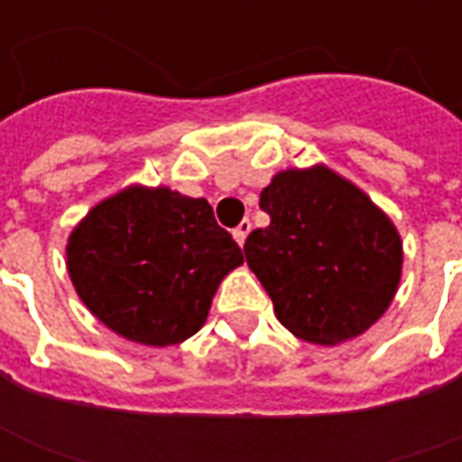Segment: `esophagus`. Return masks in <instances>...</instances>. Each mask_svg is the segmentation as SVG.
Returning <instances> with one entry per match:
<instances>
[{
  "mask_svg": "<svg viewBox=\"0 0 462 462\" xmlns=\"http://www.w3.org/2000/svg\"><path fill=\"white\" fill-rule=\"evenodd\" d=\"M250 230H252V222L250 220H242L240 225H237V227H235V230H232V237H235V240H237V245H245V240H247V235H250Z\"/></svg>",
  "mask_w": 462,
  "mask_h": 462,
  "instance_id": "34e87169",
  "label": "esophagus"
}]
</instances>
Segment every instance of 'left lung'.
<instances>
[{
  "mask_svg": "<svg viewBox=\"0 0 462 462\" xmlns=\"http://www.w3.org/2000/svg\"><path fill=\"white\" fill-rule=\"evenodd\" d=\"M260 208L270 225L250 232L245 257L294 337L334 346L383 317L403 245L366 192L327 165L290 168L262 190Z\"/></svg>",
  "mask_w": 462,
  "mask_h": 462,
  "instance_id": "left-lung-1",
  "label": "left lung"
}]
</instances>
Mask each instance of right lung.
Returning a JSON list of instances; mask_svg holds the SVG:
<instances>
[{
    "label": "right lung",
    "mask_w": 462,
    "mask_h": 462,
    "mask_svg": "<svg viewBox=\"0 0 462 462\" xmlns=\"http://www.w3.org/2000/svg\"><path fill=\"white\" fill-rule=\"evenodd\" d=\"M245 257L210 202L131 185L69 235L66 267L96 319L128 341L172 346L208 319L220 282Z\"/></svg>",
    "instance_id": "1"
}]
</instances>
